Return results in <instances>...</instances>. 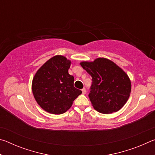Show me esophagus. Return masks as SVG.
I'll use <instances>...</instances> for the list:
<instances>
[{
	"label": "esophagus",
	"mask_w": 155,
	"mask_h": 155,
	"mask_svg": "<svg viewBox=\"0 0 155 155\" xmlns=\"http://www.w3.org/2000/svg\"><path fill=\"white\" fill-rule=\"evenodd\" d=\"M86 92H87V91H86L85 88H83V89H82V93H83V94H86Z\"/></svg>",
	"instance_id": "obj_1"
}]
</instances>
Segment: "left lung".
<instances>
[{
    "label": "left lung",
    "instance_id": "obj_1",
    "mask_svg": "<svg viewBox=\"0 0 155 155\" xmlns=\"http://www.w3.org/2000/svg\"><path fill=\"white\" fill-rule=\"evenodd\" d=\"M80 64L92 78L89 98L94 109L102 114L119 111L130 96L131 84L128 75L105 58Z\"/></svg>",
    "mask_w": 155,
    "mask_h": 155
}]
</instances>
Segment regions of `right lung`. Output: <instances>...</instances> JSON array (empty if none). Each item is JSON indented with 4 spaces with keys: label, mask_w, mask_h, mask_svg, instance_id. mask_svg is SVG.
Returning <instances> with one entry per match:
<instances>
[{
    "label": "right lung",
    "mask_w": 155,
    "mask_h": 155,
    "mask_svg": "<svg viewBox=\"0 0 155 155\" xmlns=\"http://www.w3.org/2000/svg\"><path fill=\"white\" fill-rule=\"evenodd\" d=\"M70 64L64 56H54L38 70L33 78L34 98L39 105L50 114H64L82 93L74 87V77L68 73Z\"/></svg>",
    "instance_id": "add662e5"
}]
</instances>
